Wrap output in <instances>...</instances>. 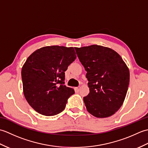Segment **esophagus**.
Wrapping results in <instances>:
<instances>
[{"label":"esophagus","mask_w":148,"mask_h":148,"mask_svg":"<svg viewBox=\"0 0 148 148\" xmlns=\"http://www.w3.org/2000/svg\"><path fill=\"white\" fill-rule=\"evenodd\" d=\"M75 90H76V92H78L79 91V90H80V87L79 86V87H76V88H75Z\"/></svg>","instance_id":"obj_1"}]
</instances>
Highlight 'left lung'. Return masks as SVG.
Instances as JSON below:
<instances>
[{
	"label": "left lung",
	"mask_w": 148,
	"mask_h": 148,
	"mask_svg": "<svg viewBox=\"0 0 148 148\" xmlns=\"http://www.w3.org/2000/svg\"><path fill=\"white\" fill-rule=\"evenodd\" d=\"M87 72L90 93L83 100L86 110L97 118H107L118 111L126 97L130 72L121 56L108 47L92 45L75 48Z\"/></svg>",
	"instance_id": "left-lung-1"
}]
</instances>
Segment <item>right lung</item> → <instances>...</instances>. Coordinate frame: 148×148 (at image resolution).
Returning <instances> with one entry per match:
<instances>
[{
	"mask_svg": "<svg viewBox=\"0 0 148 148\" xmlns=\"http://www.w3.org/2000/svg\"><path fill=\"white\" fill-rule=\"evenodd\" d=\"M76 58L73 47L45 46L31 54L21 69L24 96L36 111L54 116L64 110L74 93L64 85L65 72Z\"/></svg>",
	"mask_w": 148,
	"mask_h": 148,
	"instance_id": "obj_1",
	"label": "right lung"
}]
</instances>
